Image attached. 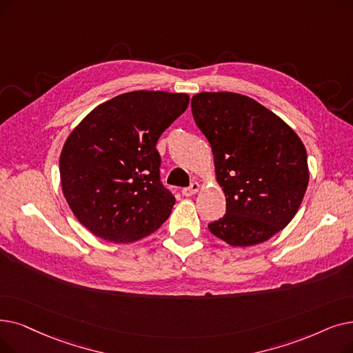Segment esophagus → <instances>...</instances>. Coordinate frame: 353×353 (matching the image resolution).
Listing matches in <instances>:
<instances>
[{"mask_svg":"<svg viewBox=\"0 0 353 353\" xmlns=\"http://www.w3.org/2000/svg\"><path fill=\"white\" fill-rule=\"evenodd\" d=\"M199 189H201V185H199L197 181H193L189 188H185V189H183V190H181V193H183V196L189 197V196L196 194V193L199 192Z\"/></svg>","mask_w":353,"mask_h":353,"instance_id":"34e87169","label":"esophagus"}]
</instances>
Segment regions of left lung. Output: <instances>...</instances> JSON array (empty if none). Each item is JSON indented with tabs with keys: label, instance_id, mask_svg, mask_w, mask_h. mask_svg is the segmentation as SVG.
<instances>
[{
	"label": "left lung",
	"instance_id": "left-lung-1",
	"mask_svg": "<svg viewBox=\"0 0 353 353\" xmlns=\"http://www.w3.org/2000/svg\"><path fill=\"white\" fill-rule=\"evenodd\" d=\"M192 112L226 196V213L209 231L232 247L265 242L301 205L309 185L304 144L280 117L234 92H201Z\"/></svg>",
	"mask_w": 353,
	"mask_h": 353
}]
</instances>
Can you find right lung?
<instances>
[{
  "mask_svg": "<svg viewBox=\"0 0 353 353\" xmlns=\"http://www.w3.org/2000/svg\"><path fill=\"white\" fill-rule=\"evenodd\" d=\"M189 95L134 90L98 105L60 152V183L73 214L110 242L128 243L170 216L174 196L160 181L156 144L189 105Z\"/></svg>",
  "mask_w": 353,
  "mask_h": 353,
  "instance_id": "right-lung-1",
  "label": "right lung"
}]
</instances>
